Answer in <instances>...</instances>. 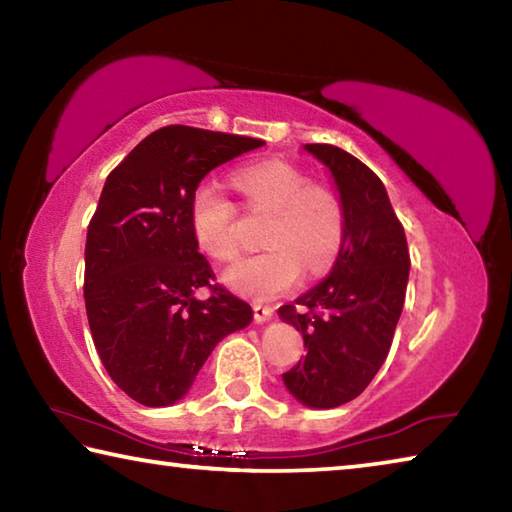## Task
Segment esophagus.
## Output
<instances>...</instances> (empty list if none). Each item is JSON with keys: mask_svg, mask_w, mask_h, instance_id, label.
Returning a JSON list of instances; mask_svg holds the SVG:
<instances>
[{"mask_svg": "<svg viewBox=\"0 0 512 512\" xmlns=\"http://www.w3.org/2000/svg\"><path fill=\"white\" fill-rule=\"evenodd\" d=\"M253 314H255V323H268V320L273 318V309L264 305H255Z\"/></svg>", "mask_w": 512, "mask_h": 512, "instance_id": "34e87169", "label": "esophagus"}]
</instances>
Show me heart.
<instances>
[{
	"label": "heart",
	"instance_id": "b5f03b06",
	"mask_svg": "<svg viewBox=\"0 0 512 512\" xmlns=\"http://www.w3.org/2000/svg\"><path fill=\"white\" fill-rule=\"evenodd\" d=\"M235 185L253 207L273 212L262 255L244 257L225 268L223 282L250 300H273L296 287L302 264L320 273L339 255L345 219L343 207L329 189L309 183L307 173L284 160L246 164L232 173ZM192 232L219 262L237 255L235 205L214 185H201L189 203Z\"/></svg>",
	"mask_w": 512,
	"mask_h": 512
}]
</instances>
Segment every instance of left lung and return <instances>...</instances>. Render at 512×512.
<instances>
[{"label":"left lung","mask_w":512,"mask_h":512,"mask_svg":"<svg viewBox=\"0 0 512 512\" xmlns=\"http://www.w3.org/2000/svg\"><path fill=\"white\" fill-rule=\"evenodd\" d=\"M334 180L345 232L323 282L277 314L298 329L307 354L284 372L309 409H334L366 391L391 350L409 284V246L386 187L366 164L332 144H305Z\"/></svg>","instance_id":"1"}]
</instances>
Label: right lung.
<instances>
[{
	"instance_id": "obj_1",
	"label": "right lung",
	"mask_w": 512,
	"mask_h": 512,
	"mask_svg": "<svg viewBox=\"0 0 512 512\" xmlns=\"http://www.w3.org/2000/svg\"><path fill=\"white\" fill-rule=\"evenodd\" d=\"M262 144L164 126L103 185L85 241V311L103 368L135 402L183 400L216 343L253 320L248 302L210 284L189 203L207 173ZM201 286L213 289L207 301L195 298Z\"/></svg>"
}]
</instances>
